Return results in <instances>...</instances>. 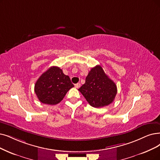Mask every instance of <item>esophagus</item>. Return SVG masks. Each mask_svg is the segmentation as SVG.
<instances>
[{
	"mask_svg": "<svg viewBox=\"0 0 160 160\" xmlns=\"http://www.w3.org/2000/svg\"><path fill=\"white\" fill-rule=\"evenodd\" d=\"M75 88H79V87H81V83H80V82H78V83H77V84L75 85Z\"/></svg>",
	"mask_w": 160,
	"mask_h": 160,
	"instance_id": "1",
	"label": "esophagus"
}]
</instances>
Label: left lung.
Instances as JSON below:
<instances>
[{
	"mask_svg": "<svg viewBox=\"0 0 160 160\" xmlns=\"http://www.w3.org/2000/svg\"><path fill=\"white\" fill-rule=\"evenodd\" d=\"M78 90L88 104L94 108L110 104L117 94V86L108 78L100 65L92 68L88 72L85 83Z\"/></svg>",
	"mask_w": 160,
	"mask_h": 160,
	"instance_id": "left-lung-1",
	"label": "left lung"
}]
</instances>
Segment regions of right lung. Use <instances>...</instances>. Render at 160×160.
Here are the masks:
<instances>
[{
  "instance_id": "1",
  "label": "right lung",
  "mask_w": 160,
  "mask_h": 160,
  "mask_svg": "<svg viewBox=\"0 0 160 160\" xmlns=\"http://www.w3.org/2000/svg\"><path fill=\"white\" fill-rule=\"evenodd\" d=\"M74 85L62 69L52 66L44 72L35 85V92L42 103L55 105L60 102Z\"/></svg>"
}]
</instances>
